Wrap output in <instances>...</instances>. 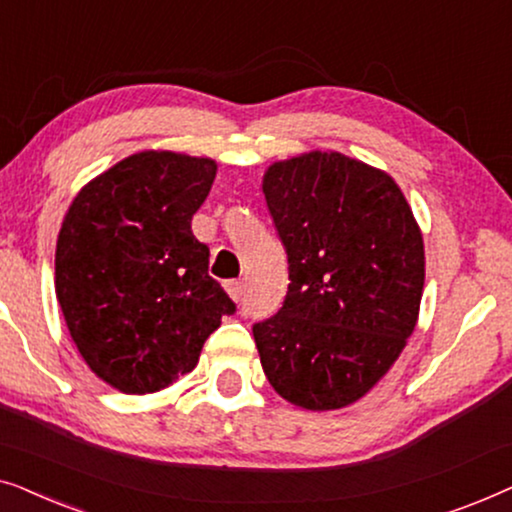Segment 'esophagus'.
I'll return each instance as SVG.
<instances>
[{
    "mask_svg": "<svg viewBox=\"0 0 512 512\" xmlns=\"http://www.w3.org/2000/svg\"><path fill=\"white\" fill-rule=\"evenodd\" d=\"M226 291H228V296L235 300V303H240V300L244 298V291H247V284L240 282V279H233V282L226 284Z\"/></svg>",
    "mask_w": 512,
    "mask_h": 512,
    "instance_id": "obj_1",
    "label": "esophagus"
}]
</instances>
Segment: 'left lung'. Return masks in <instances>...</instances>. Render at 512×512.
<instances>
[{"label":"left lung","instance_id":"obj_1","mask_svg":"<svg viewBox=\"0 0 512 512\" xmlns=\"http://www.w3.org/2000/svg\"><path fill=\"white\" fill-rule=\"evenodd\" d=\"M263 193L291 279L282 310L254 324L263 373L298 408H347L415 331L422 230L387 172L338 151L277 160Z\"/></svg>","mask_w":512,"mask_h":512}]
</instances>
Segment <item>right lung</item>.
Listing matches in <instances>:
<instances>
[{"label": "right lung", "instance_id": "obj_1", "mask_svg": "<svg viewBox=\"0 0 512 512\" xmlns=\"http://www.w3.org/2000/svg\"><path fill=\"white\" fill-rule=\"evenodd\" d=\"M216 160L142 151L88 181L55 249V296L88 368L123 394H153L198 366L235 303L209 277L191 221Z\"/></svg>", "mask_w": 512, "mask_h": 512}]
</instances>
